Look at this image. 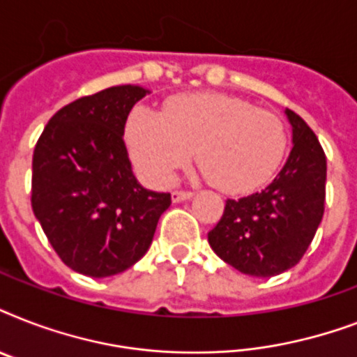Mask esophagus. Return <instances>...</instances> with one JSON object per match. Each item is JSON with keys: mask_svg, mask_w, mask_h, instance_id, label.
Instances as JSON below:
<instances>
[{"mask_svg": "<svg viewBox=\"0 0 357 357\" xmlns=\"http://www.w3.org/2000/svg\"><path fill=\"white\" fill-rule=\"evenodd\" d=\"M195 192H190V190H174L172 192V202H183V200H190Z\"/></svg>", "mask_w": 357, "mask_h": 357, "instance_id": "obj_1", "label": "esophagus"}]
</instances>
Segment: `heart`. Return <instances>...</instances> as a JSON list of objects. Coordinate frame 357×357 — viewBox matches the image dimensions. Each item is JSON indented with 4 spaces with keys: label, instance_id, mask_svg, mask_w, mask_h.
I'll list each match as a JSON object with an SVG mask.
<instances>
[{
    "label": "heart",
    "instance_id": "1",
    "mask_svg": "<svg viewBox=\"0 0 357 357\" xmlns=\"http://www.w3.org/2000/svg\"><path fill=\"white\" fill-rule=\"evenodd\" d=\"M126 140L131 159L151 183L172 181L196 151L204 178L228 195L263 187L287 150L285 126L276 114L215 92L170 98L162 114L135 107Z\"/></svg>",
    "mask_w": 357,
    "mask_h": 357
}]
</instances>
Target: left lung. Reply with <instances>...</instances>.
I'll return each instance as SVG.
<instances>
[{"instance_id": "1", "label": "left lung", "mask_w": 357, "mask_h": 357, "mask_svg": "<svg viewBox=\"0 0 357 357\" xmlns=\"http://www.w3.org/2000/svg\"><path fill=\"white\" fill-rule=\"evenodd\" d=\"M293 150L268 187L226 200L207 234L213 252L246 276L271 278L293 268L310 248L324 215L326 155L311 128L287 109Z\"/></svg>"}]
</instances>
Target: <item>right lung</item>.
Returning a JSON list of instances; mask_svg holds the SVG:
<instances>
[{
  "instance_id": "obj_1",
  "label": "right lung",
  "mask_w": 357,
  "mask_h": 357,
  "mask_svg": "<svg viewBox=\"0 0 357 357\" xmlns=\"http://www.w3.org/2000/svg\"><path fill=\"white\" fill-rule=\"evenodd\" d=\"M120 85L83 96L53 114L33 151L31 207L64 265L107 278L148 252L172 200L131 172L123 128L146 96Z\"/></svg>"
}]
</instances>
